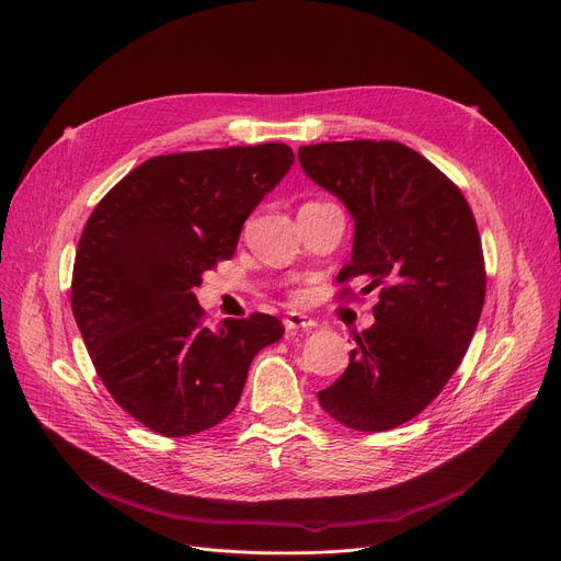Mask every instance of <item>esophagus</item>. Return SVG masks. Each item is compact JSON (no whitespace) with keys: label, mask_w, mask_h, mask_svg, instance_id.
Wrapping results in <instances>:
<instances>
[{"label":"esophagus","mask_w":561,"mask_h":561,"mask_svg":"<svg viewBox=\"0 0 561 561\" xmlns=\"http://www.w3.org/2000/svg\"><path fill=\"white\" fill-rule=\"evenodd\" d=\"M316 321H311L309 316L300 313V311H288L284 316V328L286 330H300V328H313Z\"/></svg>","instance_id":"34e87169"}]
</instances>
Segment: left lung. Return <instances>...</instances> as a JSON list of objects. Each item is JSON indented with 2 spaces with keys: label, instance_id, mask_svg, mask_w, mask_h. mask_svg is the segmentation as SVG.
Returning <instances> with one entry per match:
<instances>
[{
  "label": "left lung",
  "instance_id": "8db88e82",
  "mask_svg": "<svg viewBox=\"0 0 561 561\" xmlns=\"http://www.w3.org/2000/svg\"><path fill=\"white\" fill-rule=\"evenodd\" d=\"M305 174L355 220L339 284L378 290L376 323L319 403L355 431L397 428L443 392L477 330L485 265L470 204L440 169L392 139L300 146ZM351 296V286L339 290Z\"/></svg>",
  "mask_w": 561,
  "mask_h": 561
}]
</instances>
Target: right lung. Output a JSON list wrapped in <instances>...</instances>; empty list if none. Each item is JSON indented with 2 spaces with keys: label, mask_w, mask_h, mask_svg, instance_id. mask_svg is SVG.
<instances>
[{
  "label": "right lung",
  "mask_w": 561,
  "mask_h": 561,
  "mask_svg": "<svg viewBox=\"0 0 561 561\" xmlns=\"http://www.w3.org/2000/svg\"><path fill=\"white\" fill-rule=\"evenodd\" d=\"M294 160L279 141L156 156L89 215L72 316L107 392L146 428L183 437L220 424L254 355L282 339L279 319L259 311L206 328L194 288L233 256L242 225Z\"/></svg>",
  "instance_id": "right-lung-1"
}]
</instances>
